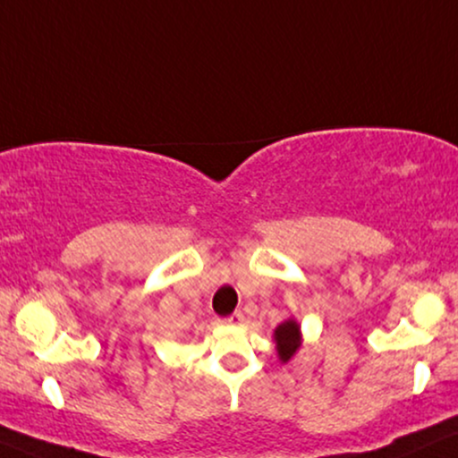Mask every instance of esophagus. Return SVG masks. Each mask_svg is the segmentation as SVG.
Listing matches in <instances>:
<instances>
[{
  "mask_svg": "<svg viewBox=\"0 0 458 458\" xmlns=\"http://www.w3.org/2000/svg\"><path fill=\"white\" fill-rule=\"evenodd\" d=\"M225 323H227V325H242V323H244V312L238 310V312L227 316V318H225Z\"/></svg>",
  "mask_w": 458,
  "mask_h": 458,
  "instance_id": "esophagus-1",
  "label": "esophagus"
}]
</instances>
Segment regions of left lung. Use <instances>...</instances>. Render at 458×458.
Wrapping results in <instances>:
<instances>
[{
  "instance_id": "1",
  "label": "left lung",
  "mask_w": 458,
  "mask_h": 458,
  "mask_svg": "<svg viewBox=\"0 0 458 458\" xmlns=\"http://www.w3.org/2000/svg\"><path fill=\"white\" fill-rule=\"evenodd\" d=\"M276 340V350H278V357L282 363H289V360L295 357V352L301 346V331H299L297 320H284V323L276 327L274 331Z\"/></svg>"
}]
</instances>
